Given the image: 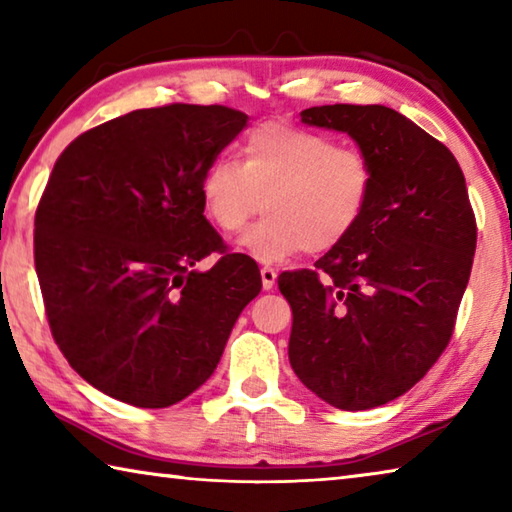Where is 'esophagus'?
<instances>
[{
    "label": "esophagus",
    "mask_w": 512,
    "mask_h": 512,
    "mask_svg": "<svg viewBox=\"0 0 512 512\" xmlns=\"http://www.w3.org/2000/svg\"><path fill=\"white\" fill-rule=\"evenodd\" d=\"M262 287L266 289V291H271L273 287H275V280H277V271L273 266H262Z\"/></svg>",
    "instance_id": "34e87169"
}]
</instances>
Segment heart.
<instances>
[{
    "label": "heart",
    "instance_id": "obj_1",
    "mask_svg": "<svg viewBox=\"0 0 512 512\" xmlns=\"http://www.w3.org/2000/svg\"><path fill=\"white\" fill-rule=\"evenodd\" d=\"M375 173L359 149L332 137L264 121L241 142V167L212 162L201 180L203 212L223 235H237L253 216L241 246L259 262H280L300 250L329 253L348 239L370 203Z\"/></svg>",
    "mask_w": 512,
    "mask_h": 512
}]
</instances>
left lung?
Instances as JSON below:
<instances>
[{
  "label": "left lung",
  "mask_w": 512,
  "mask_h": 512,
  "mask_svg": "<svg viewBox=\"0 0 512 512\" xmlns=\"http://www.w3.org/2000/svg\"><path fill=\"white\" fill-rule=\"evenodd\" d=\"M302 121L348 133L375 173L363 219L316 268L284 271L289 361L320 400L375 409L427 375L454 334L476 219L454 153L386 106H316Z\"/></svg>",
  "instance_id": "1"
}]
</instances>
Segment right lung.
<instances>
[{"label": "right lung", "mask_w": 512, "mask_h": 512, "mask_svg": "<svg viewBox=\"0 0 512 512\" xmlns=\"http://www.w3.org/2000/svg\"><path fill=\"white\" fill-rule=\"evenodd\" d=\"M246 121L225 106L133 110L54 164L33 237L49 329L69 366L119 402L164 409L192 395L262 289L255 259L230 253L201 203L203 173Z\"/></svg>", "instance_id": "1"}]
</instances>
